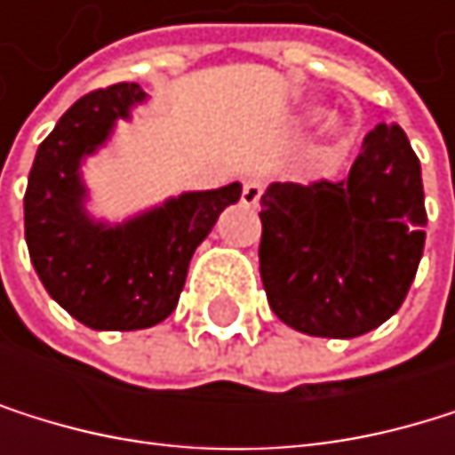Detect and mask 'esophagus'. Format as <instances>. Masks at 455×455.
I'll return each mask as SVG.
<instances>
[{"label":"esophagus","instance_id":"1","mask_svg":"<svg viewBox=\"0 0 455 455\" xmlns=\"http://www.w3.org/2000/svg\"><path fill=\"white\" fill-rule=\"evenodd\" d=\"M259 199H261V182H259L256 177H248V180L243 182V204L256 207Z\"/></svg>","mask_w":455,"mask_h":455}]
</instances>
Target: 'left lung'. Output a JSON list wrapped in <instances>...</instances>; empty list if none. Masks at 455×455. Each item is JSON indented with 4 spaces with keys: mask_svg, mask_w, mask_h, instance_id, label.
I'll use <instances>...</instances> for the list:
<instances>
[{
    "mask_svg": "<svg viewBox=\"0 0 455 455\" xmlns=\"http://www.w3.org/2000/svg\"><path fill=\"white\" fill-rule=\"evenodd\" d=\"M259 218L275 316L306 336H363L401 308L420 265V161L395 122H379L344 180L273 182Z\"/></svg>",
    "mask_w": 455,
    "mask_h": 455,
    "instance_id": "obj_1",
    "label": "left lung"
}]
</instances>
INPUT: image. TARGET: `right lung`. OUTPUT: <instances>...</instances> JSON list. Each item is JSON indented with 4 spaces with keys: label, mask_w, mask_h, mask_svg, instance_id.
I'll return each mask as SVG.
<instances>
[{
    "label": "right lung",
    "mask_w": 455,
    "mask_h": 455,
    "mask_svg": "<svg viewBox=\"0 0 455 455\" xmlns=\"http://www.w3.org/2000/svg\"><path fill=\"white\" fill-rule=\"evenodd\" d=\"M147 95L139 84H111L78 98L37 147L24 196L29 259L54 300L92 330H144L180 300L190 256L243 185L196 190L125 223L86 215L81 161Z\"/></svg>",
    "instance_id": "1"
}]
</instances>
